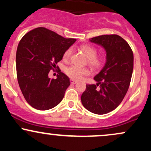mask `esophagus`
Wrapping results in <instances>:
<instances>
[{
    "instance_id": "34e87169",
    "label": "esophagus",
    "mask_w": 151,
    "mask_h": 151,
    "mask_svg": "<svg viewBox=\"0 0 151 151\" xmlns=\"http://www.w3.org/2000/svg\"><path fill=\"white\" fill-rule=\"evenodd\" d=\"M70 81H71V84H77V81L74 80V79H71Z\"/></svg>"
}]
</instances>
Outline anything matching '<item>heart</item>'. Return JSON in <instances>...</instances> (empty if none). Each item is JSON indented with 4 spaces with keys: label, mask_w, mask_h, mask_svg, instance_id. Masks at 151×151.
Masks as SVG:
<instances>
[{
    "label": "heart",
    "mask_w": 151,
    "mask_h": 151,
    "mask_svg": "<svg viewBox=\"0 0 151 151\" xmlns=\"http://www.w3.org/2000/svg\"><path fill=\"white\" fill-rule=\"evenodd\" d=\"M81 50L88 58V62L89 65L94 67H98L101 66L103 63L104 58L103 56H97V50L93 46L84 45L81 46ZM72 53V48H68L63 54V60L65 61H68L70 58ZM66 74L69 76L71 79L74 80H81L84 76L88 75L89 74V69L86 67H80L77 65H71L70 67L66 69Z\"/></svg>",
    "instance_id": "b5f03b06"
}]
</instances>
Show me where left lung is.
<instances>
[{"label": "left lung", "mask_w": 151, "mask_h": 151, "mask_svg": "<svg viewBox=\"0 0 151 151\" xmlns=\"http://www.w3.org/2000/svg\"><path fill=\"white\" fill-rule=\"evenodd\" d=\"M106 52L104 67L95 76L96 84H86L81 96L84 108L105 114L121 103L129 89L133 69V54L124 39L117 35H103L90 39Z\"/></svg>", "instance_id": "8db88e82"}]
</instances>
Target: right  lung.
I'll return each mask as SVG.
<instances>
[{"mask_svg":"<svg viewBox=\"0 0 151 151\" xmlns=\"http://www.w3.org/2000/svg\"><path fill=\"white\" fill-rule=\"evenodd\" d=\"M75 41L42 27L30 31L20 40L16 52L17 78L24 98L32 107L48 110L62 101L70 85V79L61 72L57 79H50L48 74Z\"/></svg>","mask_w":151,"mask_h":151,"instance_id":"add662e5","label":"right lung"}]
</instances>
